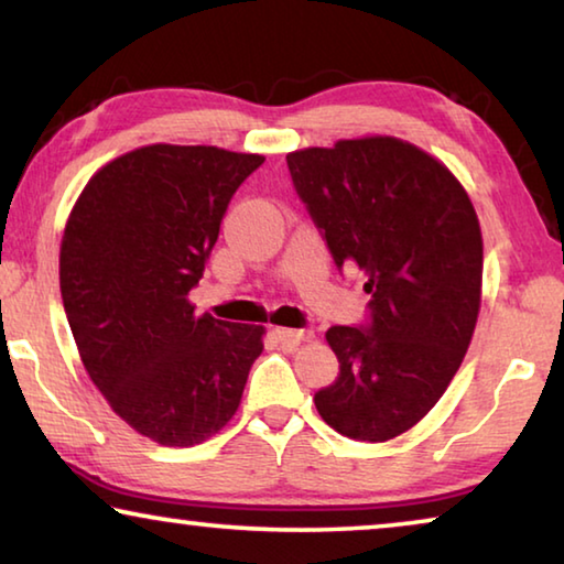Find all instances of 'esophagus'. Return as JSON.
Masks as SVG:
<instances>
[{
	"instance_id": "34e87169",
	"label": "esophagus",
	"mask_w": 564,
	"mask_h": 564,
	"mask_svg": "<svg viewBox=\"0 0 564 564\" xmlns=\"http://www.w3.org/2000/svg\"><path fill=\"white\" fill-rule=\"evenodd\" d=\"M273 336H275V340L283 343V346H299L301 340L311 338V330H305V328H299V330H295V328H275Z\"/></svg>"
}]
</instances>
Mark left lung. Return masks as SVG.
Returning <instances> with one entry per match:
<instances>
[{
	"instance_id": "obj_1",
	"label": "left lung",
	"mask_w": 564,
	"mask_h": 564,
	"mask_svg": "<svg viewBox=\"0 0 564 564\" xmlns=\"http://www.w3.org/2000/svg\"><path fill=\"white\" fill-rule=\"evenodd\" d=\"M338 269L370 293L366 326H333L336 383L313 398L352 441L386 443L427 415L470 346L482 289L477 214L445 164L395 137L343 139L285 156Z\"/></svg>"
}]
</instances>
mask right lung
Masks as SVG:
<instances>
[{
	"mask_svg": "<svg viewBox=\"0 0 564 564\" xmlns=\"http://www.w3.org/2000/svg\"><path fill=\"white\" fill-rule=\"evenodd\" d=\"M218 147L151 144L84 186L59 251L62 301L91 383L113 413L166 447L208 441L234 417L263 326L196 316L236 188L263 164Z\"/></svg>",
	"mask_w": 564,
	"mask_h": 564,
	"instance_id": "obj_1",
	"label": "right lung"
}]
</instances>
